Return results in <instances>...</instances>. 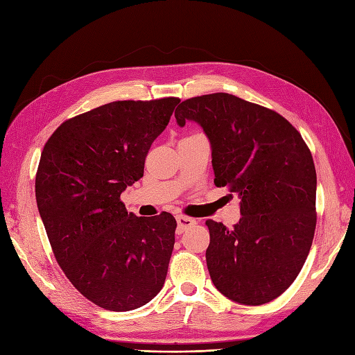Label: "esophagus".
Masks as SVG:
<instances>
[{"label": "esophagus", "mask_w": 355, "mask_h": 355, "mask_svg": "<svg viewBox=\"0 0 355 355\" xmlns=\"http://www.w3.org/2000/svg\"><path fill=\"white\" fill-rule=\"evenodd\" d=\"M176 220H178V230H176L178 234H182L184 231H187L188 228H191L192 225H196V220L188 218V216H178Z\"/></svg>", "instance_id": "34e87169"}]
</instances>
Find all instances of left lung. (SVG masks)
<instances>
[{
  "instance_id": "8db88e82",
  "label": "left lung",
  "mask_w": 355,
  "mask_h": 355,
  "mask_svg": "<svg viewBox=\"0 0 355 355\" xmlns=\"http://www.w3.org/2000/svg\"><path fill=\"white\" fill-rule=\"evenodd\" d=\"M176 123L196 121L211 146L214 185L239 196L228 230L206 220L213 284L241 305L280 296L302 270L315 231V166L296 128L275 111L228 93L182 102Z\"/></svg>"
}]
</instances>
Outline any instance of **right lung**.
Wrapping results in <instances>:
<instances>
[{"label":"right lung","instance_id":"1","mask_svg":"<svg viewBox=\"0 0 355 355\" xmlns=\"http://www.w3.org/2000/svg\"><path fill=\"white\" fill-rule=\"evenodd\" d=\"M179 102L102 105L60 124L42 149L35 197L53 253L73 287L108 311L148 304L166 282L176 219L136 216L120 196L144 176Z\"/></svg>","mask_w":355,"mask_h":355}]
</instances>
